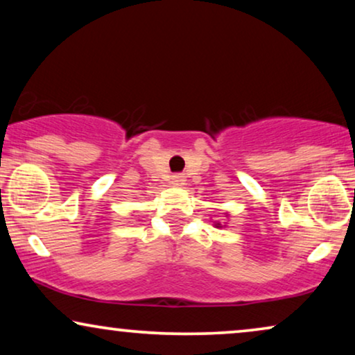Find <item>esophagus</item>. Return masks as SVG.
Here are the masks:
<instances>
[{"instance_id":"34e87169","label":"esophagus","mask_w":355,"mask_h":355,"mask_svg":"<svg viewBox=\"0 0 355 355\" xmlns=\"http://www.w3.org/2000/svg\"><path fill=\"white\" fill-rule=\"evenodd\" d=\"M171 179H173V184H176V186H181V184H184V176H182V174H174Z\"/></svg>"}]
</instances>
